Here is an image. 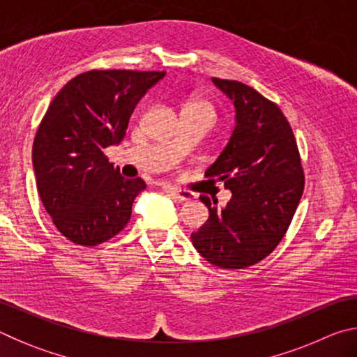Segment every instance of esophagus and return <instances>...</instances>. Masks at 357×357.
<instances>
[{"instance_id": "34e87169", "label": "esophagus", "mask_w": 357, "mask_h": 357, "mask_svg": "<svg viewBox=\"0 0 357 357\" xmlns=\"http://www.w3.org/2000/svg\"><path fill=\"white\" fill-rule=\"evenodd\" d=\"M170 192L178 202H190V200H195V198H197V195L193 192L178 189V187H170Z\"/></svg>"}]
</instances>
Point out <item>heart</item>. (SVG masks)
Masks as SVG:
<instances>
[{
    "mask_svg": "<svg viewBox=\"0 0 357 357\" xmlns=\"http://www.w3.org/2000/svg\"><path fill=\"white\" fill-rule=\"evenodd\" d=\"M185 108H198V110H204V112H208L209 114H213V116H214V108L204 100H192L185 105Z\"/></svg>",
    "mask_w": 357,
    "mask_h": 357,
    "instance_id": "b5f03b06",
    "label": "heart"
}]
</instances>
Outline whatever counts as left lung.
I'll list each match as a JSON object with an SVG mask.
<instances>
[{
    "label": "left lung",
    "instance_id": "left-lung-1",
    "mask_svg": "<svg viewBox=\"0 0 357 357\" xmlns=\"http://www.w3.org/2000/svg\"><path fill=\"white\" fill-rule=\"evenodd\" d=\"M233 100L236 126L204 176L231 190L223 209L200 200L209 219L192 233V244L211 264L244 269L261 261L285 236L304 192V170L291 126L274 102L236 80L213 77Z\"/></svg>",
    "mask_w": 357,
    "mask_h": 357
}]
</instances>
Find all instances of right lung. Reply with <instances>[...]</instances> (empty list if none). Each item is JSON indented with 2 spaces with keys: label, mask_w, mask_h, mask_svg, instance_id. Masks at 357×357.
<instances>
[{
  "label": "right lung",
  "mask_w": 357,
  "mask_h": 357,
  "mask_svg": "<svg viewBox=\"0 0 357 357\" xmlns=\"http://www.w3.org/2000/svg\"><path fill=\"white\" fill-rule=\"evenodd\" d=\"M165 72L88 70L64 84L42 118L33 167L42 204L74 244L99 245L123 229L146 184L126 179L104 149L123 140L135 107Z\"/></svg>",
  "instance_id": "1"
}]
</instances>
